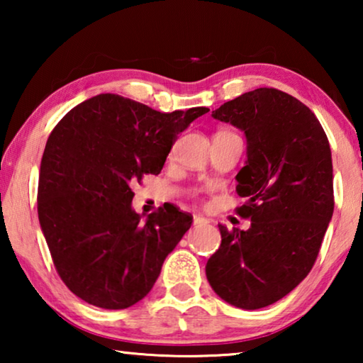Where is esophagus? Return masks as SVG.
<instances>
[{
  "label": "esophagus",
  "instance_id": "1",
  "mask_svg": "<svg viewBox=\"0 0 363 363\" xmlns=\"http://www.w3.org/2000/svg\"><path fill=\"white\" fill-rule=\"evenodd\" d=\"M208 223H210V220H208L206 218H203V216H194V225L196 227V225H206Z\"/></svg>",
  "mask_w": 363,
  "mask_h": 363
}]
</instances>
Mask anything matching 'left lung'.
Masks as SVG:
<instances>
[{
  "mask_svg": "<svg viewBox=\"0 0 363 363\" xmlns=\"http://www.w3.org/2000/svg\"><path fill=\"white\" fill-rule=\"evenodd\" d=\"M247 136V162L237 214L248 230L219 224L220 247L206 262L219 298L247 311L277 303L294 290L317 259L333 216V163L320 121L296 97L259 88L213 110Z\"/></svg>",
  "mask_w": 363,
  "mask_h": 363,
  "instance_id": "left-lung-1",
  "label": "left lung"
}]
</instances>
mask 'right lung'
Returning <instances> with one entry per match:
<instances>
[{"label": "right lung", "mask_w": 363, "mask_h": 363, "mask_svg": "<svg viewBox=\"0 0 363 363\" xmlns=\"http://www.w3.org/2000/svg\"><path fill=\"white\" fill-rule=\"evenodd\" d=\"M210 112H157L118 94L78 104L49 134L38 181V219L67 288L88 304L126 309L147 296L192 216L177 208L143 216L131 186L162 171L171 147Z\"/></svg>", "instance_id": "1"}]
</instances>
